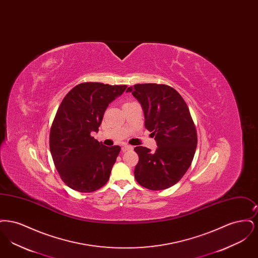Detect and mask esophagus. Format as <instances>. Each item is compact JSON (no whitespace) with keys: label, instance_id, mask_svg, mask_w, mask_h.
<instances>
[{"label":"esophagus","instance_id":"obj_1","mask_svg":"<svg viewBox=\"0 0 258 258\" xmlns=\"http://www.w3.org/2000/svg\"><path fill=\"white\" fill-rule=\"evenodd\" d=\"M134 147L133 146H131V145H127V144H124L123 145V147H122V151L123 152H125V151H128V150H133Z\"/></svg>","mask_w":258,"mask_h":258}]
</instances>
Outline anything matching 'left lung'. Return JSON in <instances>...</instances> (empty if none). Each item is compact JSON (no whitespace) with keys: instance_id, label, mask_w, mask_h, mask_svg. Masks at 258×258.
Returning <instances> with one entry per match:
<instances>
[{"instance_id":"obj_1","label":"left lung","mask_w":258,"mask_h":258,"mask_svg":"<svg viewBox=\"0 0 258 258\" xmlns=\"http://www.w3.org/2000/svg\"><path fill=\"white\" fill-rule=\"evenodd\" d=\"M126 92L141 104L145 127L158 145L154 153L146 147L135 148L139 157L135 179L148 189L168 188L187 171L197 150V130L188 107L181 95L167 85L136 84Z\"/></svg>"}]
</instances>
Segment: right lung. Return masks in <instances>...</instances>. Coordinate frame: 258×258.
<instances>
[{
  "mask_svg": "<svg viewBox=\"0 0 258 258\" xmlns=\"http://www.w3.org/2000/svg\"><path fill=\"white\" fill-rule=\"evenodd\" d=\"M125 85L87 82L72 89L58 108L50 130L49 147L63 183L80 192H92L107 183L120 146L98 142L103 114Z\"/></svg>",
  "mask_w": 258,
  "mask_h": 258,
  "instance_id": "1",
  "label": "right lung"
}]
</instances>
